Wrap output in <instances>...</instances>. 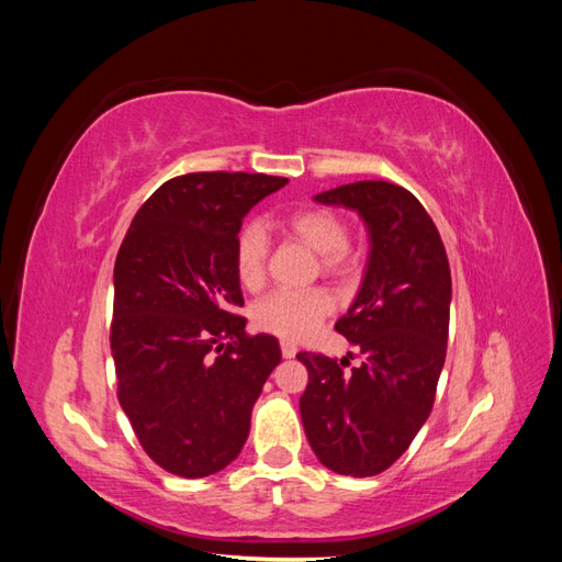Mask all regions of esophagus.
Segmentation results:
<instances>
[{"label": "esophagus", "mask_w": 562, "mask_h": 562, "mask_svg": "<svg viewBox=\"0 0 562 562\" xmlns=\"http://www.w3.org/2000/svg\"><path fill=\"white\" fill-rule=\"evenodd\" d=\"M281 353H283V359H293V356L297 353V349H295L293 342H288V339H281Z\"/></svg>", "instance_id": "1"}]
</instances>
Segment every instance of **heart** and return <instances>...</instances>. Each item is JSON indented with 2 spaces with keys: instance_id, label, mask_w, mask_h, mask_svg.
I'll list each match as a JSON object with an SVG mask.
<instances>
[{
  "instance_id": "1",
  "label": "heart",
  "mask_w": 562,
  "mask_h": 562,
  "mask_svg": "<svg viewBox=\"0 0 562 562\" xmlns=\"http://www.w3.org/2000/svg\"><path fill=\"white\" fill-rule=\"evenodd\" d=\"M285 229L304 246L321 252V267L328 274H342L351 262L349 225L342 215L328 209H304L285 217ZM269 258V239L260 225H246L234 241V271L244 288H258L265 279ZM335 307L328 291L307 288L291 291L279 288L252 304L250 318L265 333L285 339H302Z\"/></svg>"
}]
</instances>
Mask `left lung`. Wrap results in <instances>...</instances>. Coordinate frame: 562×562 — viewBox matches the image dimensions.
I'll return each mask as SVG.
<instances>
[{"instance_id": "1", "label": "left lung", "mask_w": 562, "mask_h": 562, "mask_svg": "<svg viewBox=\"0 0 562 562\" xmlns=\"http://www.w3.org/2000/svg\"><path fill=\"white\" fill-rule=\"evenodd\" d=\"M316 201L359 211L370 232L361 291L335 323L363 361L347 368L349 359L300 351L310 372L300 415L323 467L366 479L411 448L434 407L448 349L450 265L434 220L401 184L361 180Z\"/></svg>"}]
</instances>
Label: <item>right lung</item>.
I'll return each instance as SVG.
<instances>
[{
    "label": "right lung",
    "mask_w": 562,
    "mask_h": 562,
    "mask_svg": "<svg viewBox=\"0 0 562 562\" xmlns=\"http://www.w3.org/2000/svg\"><path fill=\"white\" fill-rule=\"evenodd\" d=\"M285 178L187 173L151 194L114 262L110 347L116 396L151 462L203 479L234 462L250 411L281 361L248 335L234 241L244 215Z\"/></svg>",
    "instance_id": "1"
}]
</instances>
